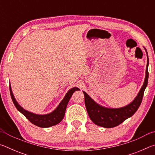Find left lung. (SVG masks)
I'll return each mask as SVG.
<instances>
[{"mask_svg":"<svg viewBox=\"0 0 155 155\" xmlns=\"http://www.w3.org/2000/svg\"><path fill=\"white\" fill-rule=\"evenodd\" d=\"M147 58H148V60H147L146 77L143 86L141 87L140 92L138 93L136 98L133 100L132 103H130L128 105L117 109L107 108V107L99 105L88 96L87 94H86L85 91H83L84 96H85V104L87 111L91 120L94 124L104 128H109L115 127L121 124L128 117L132 116L137 111L140 106L141 101H142L144 91L148 85V67L149 64L148 53H147Z\"/></svg>","mask_w":155,"mask_h":155,"instance_id":"1","label":"left lung"}]
</instances>
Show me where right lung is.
Returning <instances> with one entry per match:
<instances>
[{
  "label": "right lung",
  "mask_w": 155,
  "mask_h": 155,
  "mask_svg": "<svg viewBox=\"0 0 155 155\" xmlns=\"http://www.w3.org/2000/svg\"><path fill=\"white\" fill-rule=\"evenodd\" d=\"M9 90H10V94L12 99L13 103H14L15 107L20 113L25 115L32 124L38 126L39 127L41 128H47L52 127V126L56 125L61 121L64 118L65 115V109L68 105V102H69L70 98L72 96L73 93L75 91L79 90L78 87H73L68 91L66 95L65 96L64 98L62 100V101L60 103L58 107L54 110L53 111L51 114H46V115H38L35 114L33 113H31L27 111L22 108L19 104L17 103L15 101L14 95H13L11 86L9 85Z\"/></svg>",
  "instance_id": "1"
}]
</instances>
